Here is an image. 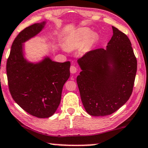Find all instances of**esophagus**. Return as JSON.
<instances>
[{
    "label": "esophagus",
    "mask_w": 148,
    "mask_h": 148,
    "mask_svg": "<svg viewBox=\"0 0 148 148\" xmlns=\"http://www.w3.org/2000/svg\"><path fill=\"white\" fill-rule=\"evenodd\" d=\"M77 72V69L74 65H72V66L70 67V72L72 73V74H75Z\"/></svg>",
    "instance_id": "34e87169"
}]
</instances>
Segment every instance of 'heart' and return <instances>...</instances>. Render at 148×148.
Listing matches in <instances>:
<instances>
[{
	"label": "heart",
	"mask_w": 148,
	"mask_h": 148,
	"mask_svg": "<svg viewBox=\"0 0 148 148\" xmlns=\"http://www.w3.org/2000/svg\"><path fill=\"white\" fill-rule=\"evenodd\" d=\"M91 31L87 27L78 29L74 34L68 37L66 40V44L70 48H76L83 45L89 38V43L93 42V37L90 36Z\"/></svg>",
	"instance_id": "obj_1"
}]
</instances>
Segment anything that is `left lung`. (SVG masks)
<instances>
[{"mask_svg": "<svg viewBox=\"0 0 148 148\" xmlns=\"http://www.w3.org/2000/svg\"><path fill=\"white\" fill-rule=\"evenodd\" d=\"M113 35L106 49L87 52L77 62L82 71L78 87L85 111L93 116L111 115L130 98L137 61L126 34L112 27Z\"/></svg>", "mask_w": 148, "mask_h": 148, "instance_id": "1", "label": "left lung"}]
</instances>
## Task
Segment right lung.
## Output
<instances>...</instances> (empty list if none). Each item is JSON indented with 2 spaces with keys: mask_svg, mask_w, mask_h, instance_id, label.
Returning a JSON list of instances; mask_svg holds the SVG:
<instances>
[{
  "mask_svg": "<svg viewBox=\"0 0 148 148\" xmlns=\"http://www.w3.org/2000/svg\"><path fill=\"white\" fill-rule=\"evenodd\" d=\"M46 23H35L22 31L13 42L7 61L13 99L26 112L39 118H47L55 113L63 85L70 76V61L56 62L46 57L32 63L24 58L23 44L40 33Z\"/></svg>",
  "mask_w": 148,
  "mask_h": 148,
  "instance_id": "1",
  "label": "right lung"
}]
</instances>
